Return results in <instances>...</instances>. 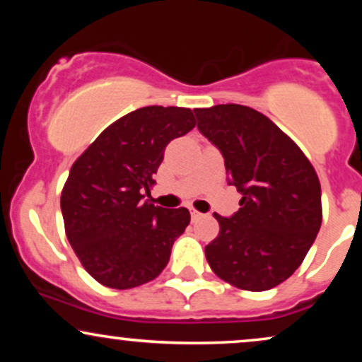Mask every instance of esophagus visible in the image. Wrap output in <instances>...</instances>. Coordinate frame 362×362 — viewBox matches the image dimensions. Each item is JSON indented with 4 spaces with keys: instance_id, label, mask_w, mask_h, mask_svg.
Returning <instances> with one entry per match:
<instances>
[{
    "instance_id": "34e87169",
    "label": "esophagus",
    "mask_w": 362,
    "mask_h": 362,
    "mask_svg": "<svg viewBox=\"0 0 362 362\" xmlns=\"http://www.w3.org/2000/svg\"><path fill=\"white\" fill-rule=\"evenodd\" d=\"M201 216H202V213H199V211H195V209H190V218H192V221H197Z\"/></svg>"
}]
</instances>
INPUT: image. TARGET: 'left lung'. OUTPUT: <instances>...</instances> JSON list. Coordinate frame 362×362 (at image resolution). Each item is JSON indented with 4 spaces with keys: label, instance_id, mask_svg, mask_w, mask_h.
<instances>
[{
    "label": "left lung",
    "instance_id": "obj_1",
    "mask_svg": "<svg viewBox=\"0 0 362 362\" xmlns=\"http://www.w3.org/2000/svg\"><path fill=\"white\" fill-rule=\"evenodd\" d=\"M197 127L224 156L243 197L231 218L214 214L219 233L206 259L219 279L267 291L291 277L322 226V189L313 165L271 119L238 103L194 109Z\"/></svg>",
    "mask_w": 362,
    "mask_h": 362
}]
</instances>
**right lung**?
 Listing matches in <instances>:
<instances>
[{"instance_id": "1", "label": "right lung", "mask_w": 362, "mask_h": 362, "mask_svg": "<svg viewBox=\"0 0 362 362\" xmlns=\"http://www.w3.org/2000/svg\"><path fill=\"white\" fill-rule=\"evenodd\" d=\"M195 127L185 107L149 105L112 122L74 161L61 192L64 230L85 271L112 289L146 284L185 231V207L143 201L165 148Z\"/></svg>"}]
</instances>
